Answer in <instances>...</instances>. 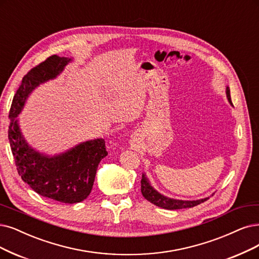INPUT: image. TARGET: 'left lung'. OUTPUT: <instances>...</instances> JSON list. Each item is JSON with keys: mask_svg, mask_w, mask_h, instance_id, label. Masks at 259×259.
<instances>
[{"mask_svg": "<svg viewBox=\"0 0 259 259\" xmlns=\"http://www.w3.org/2000/svg\"><path fill=\"white\" fill-rule=\"evenodd\" d=\"M226 96H227V99H228L229 103L233 105L232 99H231V93H229L228 86H226ZM141 191H142L143 196H144L148 200V202L152 203L158 207L168 209V210L194 207V206H197L199 204L204 203L205 200H207L209 198V197H205V198L196 199V200H183V199H175V198L166 197L163 194L159 193L157 190H155L151 187V185L149 184V180L145 174L142 175Z\"/></svg>", "mask_w": 259, "mask_h": 259, "instance_id": "8db88e82", "label": "left lung"}]
</instances>
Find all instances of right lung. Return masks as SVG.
<instances>
[{
    "label": "right lung",
    "mask_w": 259,
    "mask_h": 259,
    "mask_svg": "<svg viewBox=\"0 0 259 259\" xmlns=\"http://www.w3.org/2000/svg\"><path fill=\"white\" fill-rule=\"evenodd\" d=\"M71 62L52 55L28 71L16 92L9 111L8 140L18 174L36 193L65 204L80 203L91 193L100 161L108 156L103 139L86 141L60 155L47 156L27 144L18 119L24 103L37 86L55 79Z\"/></svg>",
    "instance_id": "add662e5"
}]
</instances>
